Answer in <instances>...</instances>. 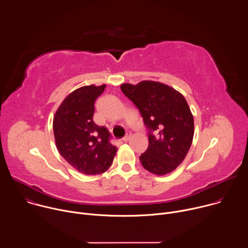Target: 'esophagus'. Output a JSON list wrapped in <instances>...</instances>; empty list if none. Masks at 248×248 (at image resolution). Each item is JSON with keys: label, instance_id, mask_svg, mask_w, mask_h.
<instances>
[{"label": "esophagus", "instance_id": "34e87169", "mask_svg": "<svg viewBox=\"0 0 248 248\" xmlns=\"http://www.w3.org/2000/svg\"><path fill=\"white\" fill-rule=\"evenodd\" d=\"M131 136H132L131 132H130V131H128V132H126V134H125V136L123 138V140L124 141V142H127V141L131 138Z\"/></svg>", "mask_w": 248, "mask_h": 248}]
</instances>
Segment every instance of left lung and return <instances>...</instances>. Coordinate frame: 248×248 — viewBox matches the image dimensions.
I'll use <instances>...</instances> for the list:
<instances>
[{
    "label": "left lung",
    "instance_id": "obj_1",
    "mask_svg": "<svg viewBox=\"0 0 248 248\" xmlns=\"http://www.w3.org/2000/svg\"><path fill=\"white\" fill-rule=\"evenodd\" d=\"M121 89L149 129L148 148L139 157L143 168L157 175L173 171L186 157L194 134V120L186 98L172 87L152 80L124 83Z\"/></svg>",
    "mask_w": 248,
    "mask_h": 248
}]
</instances>
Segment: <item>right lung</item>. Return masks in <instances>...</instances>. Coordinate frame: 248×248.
<instances>
[{"instance_id":"1","label":"right lung","mask_w":248,"mask_h":248,"mask_svg":"<svg viewBox=\"0 0 248 248\" xmlns=\"http://www.w3.org/2000/svg\"><path fill=\"white\" fill-rule=\"evenodd\" d=\"M106 84L82 86L68 94L58 108L53 129L62 157L79 172L100 174L107 170L117 147L110 143V132L93 121L94 103Z\"/></svg>"}]
</instances>
